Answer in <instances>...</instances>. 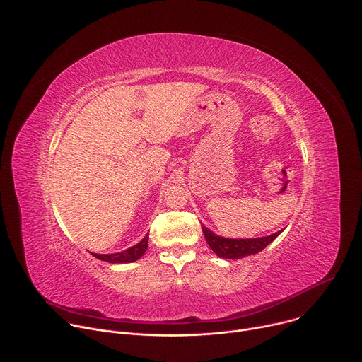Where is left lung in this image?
Returning <instances> with one entry per match:
<instances>
[{
	"label": "left lung",
	"mask_w": 362,
	"mask_h": 362,
	"mask_svg": "<svg viewBox=\"0 0 362 362\" xmlns=\"http://www.w3.org/2000/svg\"><path fill=\"white\" fill-rule=\"evenodd\" d=\"M202 230L209 247L218 257L228 259V260H237V259H243L246 256L260 253L283 231L280 230L274 234H270L266 237H257V238H224L214 234L206 226H202Z\"/></svg>",
	"instance_id": "obj_1"
}]
</instances>
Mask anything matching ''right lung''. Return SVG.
I'll return each instance as SVG.
<instances>
[{
  "instance_id": "add662e5",
  "label": "right lung",
  "mask_w": 362,
  "mask_h": 362,
  "mask_svg": "<svg viewBox=\"0 0 362 362\" xmlns=\"http://www.w3.org/2000/svg\"><path fill=\"white\" fill-rule=\"evenodd\" d=\"M148 240H149V234H146L138 245L132 246L131 249H128L125 252H120V253H113V255L92 253V255H93V257H96L102 262H107V263H132L145 255V252L148 250Z\"/></svg>"
}]
</instances>
